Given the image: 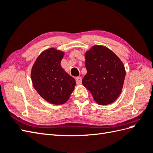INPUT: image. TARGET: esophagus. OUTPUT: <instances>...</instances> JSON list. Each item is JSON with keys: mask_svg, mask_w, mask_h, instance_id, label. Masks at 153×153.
Here are the masks:
<instances>
[{"mask_svg": "<svg viewBox=\"0 0 153 153\" xmlns=\"http://www.w3.org/2000/svg\"><path fill=\"white\" fill-rule=\"evenodd\" d=\"M82 77H77L76 78V83L77 84H81L82 83Z\"/></svg>", "mask_w": 153, "mask_h": 153, "instance_id": "obj_1", "label": "esophagus"}]
</instances>
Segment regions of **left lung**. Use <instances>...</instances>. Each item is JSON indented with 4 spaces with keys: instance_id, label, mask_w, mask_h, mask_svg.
Wrapping results in <instances>:
<instances>
[{
    "instance_id": "8db88e82",
    "label": "left lung",
    "mask_w": 153,
    "mask_h": 153,
    "mask_svg": "<svg viewBox=\"0 0 153 153\" xmlns=\"http://www.w3.org/2000/svg\"><path fill=\"white\" fill-rule=\"evenodd\" d=\"M87 74L82 84L100 105L111 104L121 93L126 76L120 58L109 48L95 45L85 53Z\"/></svg>"
}]
</instances>
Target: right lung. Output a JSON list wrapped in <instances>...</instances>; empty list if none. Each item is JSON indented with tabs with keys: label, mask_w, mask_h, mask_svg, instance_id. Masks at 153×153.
<instances>
[{
	"label": "right lung",
	"mask_w": 153,
	"mask_h": 153,
	"mask_svg": "<svg viewBox=\"0 0 153 153\" xmlns=\"http://www.w3.org/2000/svg\"><path fill=\"white\" fill-rule=\"evenodd\" d=\"M64 53L54 48L43 51L31 69V81L42 98L54 105H62L69 99L76 81L61 67Z\"/></svg>",
	"instance_id": "right-lung-1"
}]
</instances>
